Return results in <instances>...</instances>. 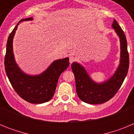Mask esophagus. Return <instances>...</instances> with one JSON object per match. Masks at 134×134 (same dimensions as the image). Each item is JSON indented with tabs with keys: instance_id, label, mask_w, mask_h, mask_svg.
<instances>
[{
	"instance_id": "1",
	"label": "esophagus",
	"mask_w": 134,
	"mask_h": 134,
	"mask_svg": "<svg viewBox=\"0 0 134 134\" xmlns=\"http://www.w3.org/2000/svg\"><path fill=\"white\" fill-rule=\"evenodd\" d=\"M75 60H76V58H74V56H72H72H70L69 61H70V64L72 63L73 62H74Z\"/></svg>"
}]
</instances>
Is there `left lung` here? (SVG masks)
<instances>
[{
	"instance_id": "left-lung-1",
	"label": "left lung",
	"mask_w": 134,
	"mask_h": 134,
	"mask_svg": "<svg viewBox=\"0 0 134 134\" xmlns=\"http://www.w3.org/2000/svg\"><path fill=\"white\" fill-rule=\"evenodd\" d=\"M112 28L119 37L121 51L119 64L110 79L98 83L91 79L80 64L74 62L71 65L75 76L76 93L80 100L86 103L100 104L111 99L120 88L128 72L130 60L126 37L115 19L113 20Z\"/></svg>"
}]
</instances>
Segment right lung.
I'll list each match as a JSON object with an SVG mask.
<instances>
[{
	"label": "right lung",
	"mask_w": 134,
	"mask_h": 134,
	"mask_svg": "<svg viewBox=\"0 0 134 134\" xmlns=\"http://www.w3.org/2000/svg\"><path fill=\"white\" fill-rule=\"evenodd\" d=\"M33 17L23 19L17 23L7 40L4 68L13 88L22 99L27 102L41 104L48 102L54 96L60 74L69 66V58L54 61L47 69L37 75L25 73L16 63L14 56L13 41L17 26L22 21H32Z\"/></svg>",
	"instance_id": "add662e5"
}]
</instances>
